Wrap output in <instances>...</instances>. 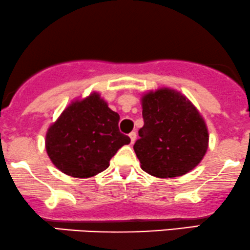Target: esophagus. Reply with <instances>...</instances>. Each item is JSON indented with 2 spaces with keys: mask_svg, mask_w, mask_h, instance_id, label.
<instances>
[{
  "mask_svg": "<svg viewBox=\"0 0 250 250\" xmlns=\"http://www.w3.org/2000/svg\"><path fill=\"white\" fill-rule=\"evenodd\" d=\"M130 138H131V143L132 144H133L134 142H136V139H137V133H136V132H131V133H130Z\"/></svg>",
  "mask_w": 250,
  "mask_h": 250,
  "instance_id": "obj_1",
  "label": "esophagus"
}]
</instances>
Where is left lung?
I'll return each mask as SVG.
<instances>
[{"label": "left lung", "instance_id": "left-lung-1", "mask_svg": "<svg viewBox=\"0 0 250 250\" xmlns=\"http://www.w3.org/2000/svg\"><path fill=\"white\" fill-rule=\"evenodd\" d=\"M144 126L133 148L142 168L158 178L192 171L208 148L206 123L194 105L172 89H159L142 98Z\"/></svg>", "mask_w": 250, "mask_h": 250}]
</instances>
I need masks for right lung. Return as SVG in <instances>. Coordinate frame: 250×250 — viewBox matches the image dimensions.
<instances>
[{"instance_id": "1", "label": "right lung", "mask_w": 250, "mask_h": 250, "mask_svg": "<svg viewBox=\"0 0 250 250\" xmlns=\"http://www.w3.org/2000/svg\"><path fill=\"white\" fill-rule=\"evenodd\" d=\"M119 114L99 93L75 101L49 127L45 148L52 164L70 177L90 178L110 166V160L131 139L119 131Z\"/></svg>"}]
</instances>
